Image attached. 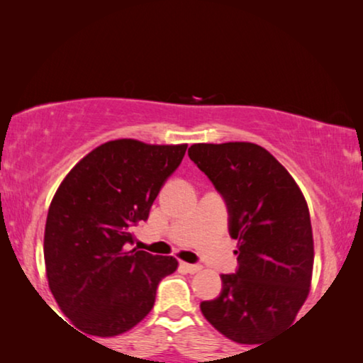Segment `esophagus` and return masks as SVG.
Listing matches in <instances>:
<instances>
[{
  "label": "esophagus",
  "mask_w": 363,
  "mask_h": 363,
  "mask_svg": "<svg viewBox=\"0 0 363 363\" xmlns=\"http://www.w3.org/2000/svg\"><path fill=\"white\" fill-rule=\"evenodd\" d=\"M182 269H185L186 272H190V274H195V272L201 271V266L198 264H190V262H180Z\"/></svg>",
  "instance_id": "34e87169"
}]
</instances>
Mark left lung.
Listing matches in <instances>:
<instances>
[{
  "instance_id": "8db88e82",
  "label": "left lung",
  "mask_w": 363,
  "mask_h": 363,
  "mask_svg": "<svg viewBox=\"0 0 363 363\" xmlns=\"http://www.w3.org/2000/svg\"><path fill=\"white\" fill-rule=\"evenodd\" d=\"M188 155L225 198L238 241L236 274L200 309L238 344H259L296 320L311 291L314 238L309 208L291 173L251 142L193 143Z\"/></svg>"
}]
</instances>
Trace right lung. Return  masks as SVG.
Listing matches in <instances>:
<instances>
[{"label":"right lung","instance_id":"add662e5","mask_svg":"<svg viewBox=\"0 0 363 363\" xmlns=\"http://www.w3.org/2000/svg\"><path fill=\"white\" fill-rule=\"evenodd\" d=\"M133 138L102 143L59 185L44 228V264L59 309L84 334L113 337L145 319L173 256L127 250L133 226L186 152Z\"/></svg>","mask_w":363,"mask_h":363}]
</instances>
